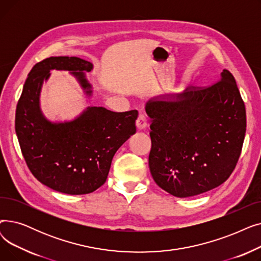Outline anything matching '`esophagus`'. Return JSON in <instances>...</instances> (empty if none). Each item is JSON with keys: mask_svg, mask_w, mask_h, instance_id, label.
Returning <instances> with one entry per match:
<instances>
[{"mask_svg": "<svg viewBox=\"0 0 261 261\" xmlns=\"http://www.w3.org/2000/svg\"><path fill=\"white\" fill-rule=\"evenodd\" d=\"M136 128L139 130H144L147 126H148V122H147V118L144 114H140L138 119H136Z\"/></svg>", "mask_w": 261, "mask_h": 261, "instance_id": "esophagus-1", "label": "esophagus"}]
</instances>
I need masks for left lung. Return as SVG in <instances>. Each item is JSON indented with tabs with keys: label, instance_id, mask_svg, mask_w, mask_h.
I'll list each match as a JSON object with an SVG mask.
<instances>
[{
	"label": "left lung",
	"instance_id": "obj_1",
	"mask_svg": "<svg viewBox=\"0 0 261 261\" xmlns=\"http://www.w3.org/2000/svg\"><path fill=\"white\" fill-rule=\"evenodd\" d=\"M145 110L151 122L149 168L162 189L187 198L228 179L246 130L244 102L230 72L223 70L207 88L154 96Z\"/></svg>",
	"mask_w": 261,
	"mask_h": 261
}]
</instances>
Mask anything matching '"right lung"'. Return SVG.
<instances>
[{
	"mask_svg": "<svg viewBox=\"0 0 261 261\" xmlns=\"http://www.w3.org/2000/svg\"><path fill=\"white\" fill-rule=\"evenodd\" d=\"M93 63L78 57H50L27 77L16 111V133L22 154L36 179L67 195H87L107 180L119 147L136 132L138 111L113 112L87 107L72 120L53 121L42 112L40 95L51 71H67L88 99L93 87L86 72Z\"/></svg>",
	"mask_w": 261,
	"mask_h": 261,
	"instance_id": "right-lung-1",
	"label": "right lung"
}]
</instances>
